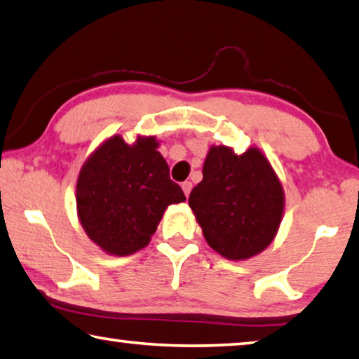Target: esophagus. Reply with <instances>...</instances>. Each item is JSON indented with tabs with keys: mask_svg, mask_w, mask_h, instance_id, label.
Segmentation results:
<instances>
[{
	"mask_svg": "<svg viewBox=\"0 0 359 359\" xmlns=\"http://www.w3.org/2000/svg\"><path fill=\"white\" fill-rule=\"evenodd\" d=\"M191 188H193V184H191V182H184V184H182V190H184V193H185V196H187V198L190 196Z\"/></svg>",
	"mask_w": 359,
	"mask_h": 359,
	"instance_id": "34e87169",
	"label": "esophagus"
}]
</instances>
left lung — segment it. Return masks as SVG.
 <instances>
[{"instance_id": "8db88e82", "label": "left lung", "mask_w": 359, "mask_h": 359, "mask_svg": "<svg viewBox=\"0 0 359 359\" xmlns=\"http://www.w3.org/2000/svg\"><path fill=\"white\" fill-rule=\"evenodd\" d=\"M188 204L210 248L226 259L242 260L264 251L275 238L284 191L259 149L237 155L231 147L212 146Z\"/></svg>"}]
</instances>
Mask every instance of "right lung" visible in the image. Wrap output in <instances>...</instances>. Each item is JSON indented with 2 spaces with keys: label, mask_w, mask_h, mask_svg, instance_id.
<instances>
[{
  "label": "right lung",
  "mask_w": 359,
  "mask_h": 359,
  "mask_svg": "<svg viewBox=\"0 0 359 359\" xmlns=\"http://www.w3.org/2000/svg\"><path fill=\"white\" fill-rule=\"evenodd\" d=\"M157 147L154 136H138L130 146L114 135L81 168L78 218L88 237L108 254L128 256L142 250L166 207L185 201Z\"/></svg>",
  "instance_id": "obj_1"
}]
</instances>
